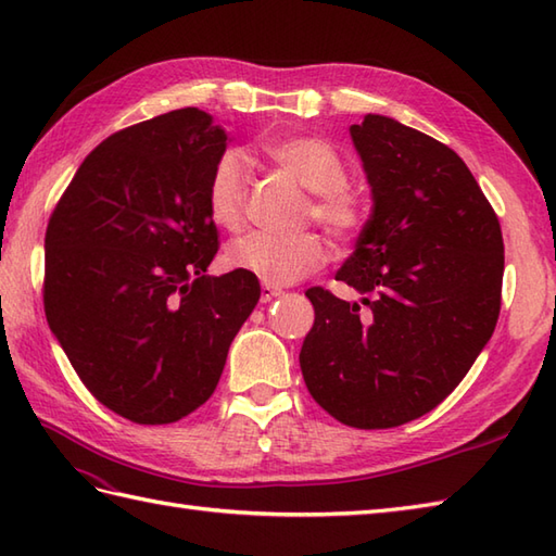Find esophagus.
Masks as SVG:
<instances>
[{
	"label": "esophagus",
	"mask_w": 556,
	"mask_h": 556,
	"mask_svg": "<svg viewBox=\"0 0 556 556\" xmlns=\"http://www.w3.org/2000/svg\"><path fill=\"white\" fill-rule=\"evenodd\" d=\"M281 293H285V291H281L279 287H269V285H263V287H260V301H263V303H269V301L279 299Z\"/></svg>",
	"instance_id": "1"
}]
</instances>
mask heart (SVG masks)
<instances>
[{"mask_svg": "<svg viewBox=\"0 0 556 556\" xmlns=\"http://www.w3.org/2000/svg\"><path fill=\"white\" fill-rule=\"evenodd\" d=\"M265 157L277 169L301 184L308 198L303 222L315 224L337 241H351L365 227V198L346 179V162L341 152L317 136H285L269 140ZM210 219L222 229L236 231L245 219L248 205V162L239 150H224L212 164L205 188ZM327 248L315 231L291 236L248 233L229 243V267L251 275L269 287H287L320 269Z\"/></svg>", "mask_w": 556, "mask_h": 556, "instance_id": "obj_1", "label": "heart"}]
</instances>
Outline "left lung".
<instances>
[{
  "label": "left lung",
  "mask_w": 556,
  "mask_h": 556,
  "mask_svg": "<svg viewBox=\"0 0 556 556\" xmlns=\"http://www.w3.org/2000/svg\"><path fill=\"white\" fill-rule=\"evenodd\" d=\"M351 138L372 215L339 281L358 303L311 287L301 370L311 396L349 428L387 430L437 408L488 344L502 308L504 241L476 176L452 148L368 114Z\"/></svg>",
  "instance_id": "8db88e82"
}]
</instances>
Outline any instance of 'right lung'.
I'll return each instance as SVG.
<instances>
[{"instance_id": "add662e5", "label": "right lung", "mask_w": 556, "mask_h": 556, "mask_svg": "<svg viewBox=\"0 0 556 556\" xmlns=\"http://www.w3.org/2000/svg\"><path fill=\"white\" fill-rule=\"evenodd\" d=\"M227 134L195 108L122 128L83 160L45 233L47 323L80 382L138 425L215 392L257 279L205 275L219 251L205 188Z\"/></svg>"}]
</instances>
